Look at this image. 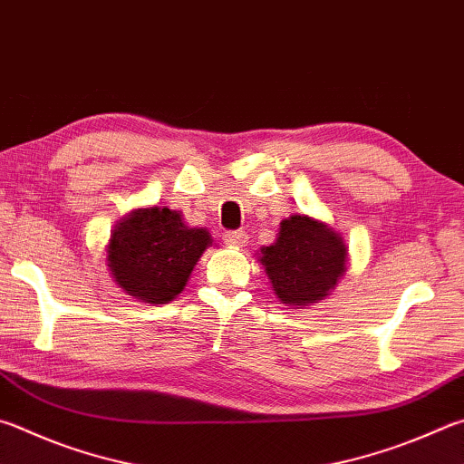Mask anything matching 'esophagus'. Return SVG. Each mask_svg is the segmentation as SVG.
Instances as JSON below:
<instances>
[{"instance_id": "esophagus-1", "label": "esophagus", "mask_w": 464, "mask_h": 464, "mask_svg": "<svg viewBox=\"0 0 464 464\" xmlns=\"http://www.w3.org/2000/svg\"><path fill=\"white\" fill-rule=\"evenodd\" d=\"M247 233L243 229H237V231H225L223 233V241L227 243V246H233V247H241L246 246L247 243Z\"/></svg>"}]
</instances>
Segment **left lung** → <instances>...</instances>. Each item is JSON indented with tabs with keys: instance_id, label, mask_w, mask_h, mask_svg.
<instances>
[{
	"instance_id": "obj_1",
	"label": "left lung",
	"mask_w": 464,
	"mask_h": 464,
	"mask_svg": "<svg viewBox=\"0 0 464 464\" xmlns=\"http://www.w3.org/2000/svg\"><path fill=\"white\" fill-rule=\"evenodd\" d=\"M344 261L347 247L339 235L304 215L284 221L274 246L261 249L276 296L292 306L328 296L344 272Z\"/></svg>"
}]
</instances>
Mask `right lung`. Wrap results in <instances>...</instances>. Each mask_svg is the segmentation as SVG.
<instances>
[{
	"instance_id": "right-lung-1",
	"label": "right lung",
	"mask_w": 464,
	"mask_h": 464,
	"mask_svg": "<svg viewBox=\"0 0 464 464\" xmlns=\"http://www.w3.org/2000/svg\"><path fill=\"white\" fill-rule=\"evenodd\" d=\"M213 243L170 208H141L115 227L107 261L115 282L150 304H164L184 290L192 267Z\"/></svg>"
}]
</instances>
